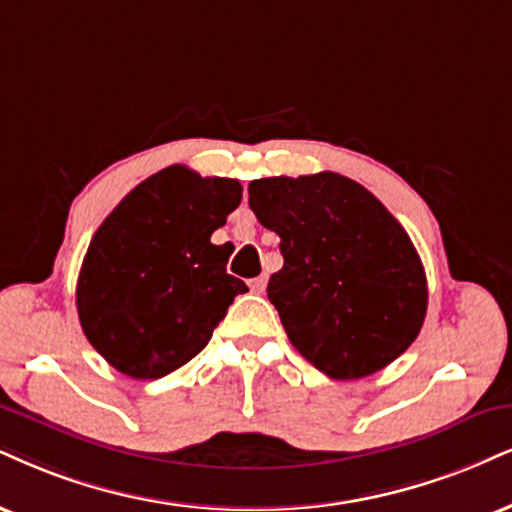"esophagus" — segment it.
<instances>
[{
    "mask_svg": "<svg viewBox=\"0 0 512 512\" xmlns=\"http://www.w3.org/2000/svg\"><path fill=\"white\" fill-rule=\"evenodd\" d=\"M266 285H268V277L266 275H258V277H254V280H249V289L254 294L266 292Z\"/></svg>",
    "mask_w": 512,
    "mask_h": 512,
    "instance_id": "obj_1",
    "label": "esophagus"
}]
</instances>
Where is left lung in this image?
Masks as SVG:
<instances>
[{"mask_svg": "<svg viewBox=\"0 0 512 512\" xmlns=\"http://www.w3.org/2000/svg\"><path fill=\"white\" fill-rule=\"evenodd\" d=\"M258 223L280 237L268 299L294 349L332 380L387 368L418 337L427 277L399 220L339 173L249 185Z\"/></svg>", "mask_w": 512, "mask_h": 512, "instance_id": "1", "label": "left lung"}]
</instances>
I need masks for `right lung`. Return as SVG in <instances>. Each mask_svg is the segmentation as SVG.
Instances as JSON below:
<instances>
[{"label": "right lung", "instance_id": "right-lung-1", "mask_svg": "<svg viewBox=\"0 0 512 512\" xmlns=\"http://www.w3.org/2000/svg\"><path fill=\"white\" fill-rule=\"evenodd\" d=\"M242 201L230 178L168 166L140 182L94 232L75 304L87 342L123 375L156 380L192 361L237 294L227 246L211 244Z\"/></svg>", "mask_w": 512, "mask_h": 512}]
</instances>
